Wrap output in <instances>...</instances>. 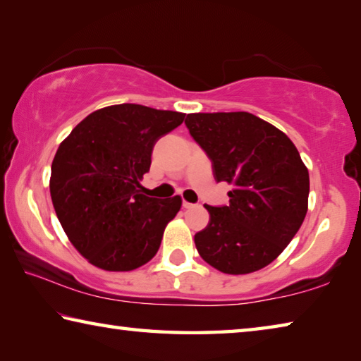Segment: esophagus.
I'll list each match as a JSON object with an SVG mask.
<instances>
[{
  "label": "esophagus",
  "instance_id": "esophagus-1",
  "mask_svg": "<svg viewBox=\"0 0 361 361\" xmlns=\"http://www.w3.org/2000/svg\"><path fill=\"white\" fill-rule=\"evenodd\" d=\"M192 207H194V204H189V202H186V200L183 202V209H192Z\"/></svg>",
  "mask_w": 361,
  "mask_h": 361
}]
</instances>
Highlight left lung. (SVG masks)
Instances as JSON below:
<instances>
[{"mask_svg": "<svg viewBox=\"0 0 361 361\" xmlns=\"http://www.w3.org/2000/svg\"><path fill=\"white\" fill-rule=\"evenodd\" d=\"M185 124L212 161L215 180L234 186L229 205H205L210 221L194 235L195 248L224 274L259 271L301 228L307 167L282 130L252 113H194Z\"/></svg>", "mask_w": 361, "mask_h": 361, "instance_id": "1", "label": "left lung"}]
</instances>
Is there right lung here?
<instances>
[{"instance_id": "add662e5", "label": "right lung", "mask_w": 361, "mask_h": 361, "mask_svg": "<svg viewBox=\"0 0 361 361\" xmlns=\"http://www.w3.org/2000/svg\"><path fill=\"white\" fill-rule=\"evenodd\" d=\"M183 119V113L122 103L90 113L60 143L49 183L52 204L90 264L133 271L157 253L181 197H148L140 181L157 140Z\"/></svg>"}]
</instances>
